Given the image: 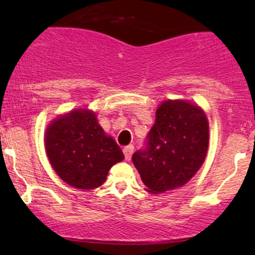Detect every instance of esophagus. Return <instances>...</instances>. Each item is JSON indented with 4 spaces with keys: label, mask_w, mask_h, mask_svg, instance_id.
Instances as JSON below:
<instances>
[{
    "label": "esophagus",
    "mask_w": 255,
    "mask_h": 255,
    "mask_svg": "<svg viewBox=\"0 0 255 255\" xmlns=\"http://www.w3.org/2000/svg\"><path fill=\"white\" fill-rule=\"evenodd\" d=\"M134 152V146L133 145H128V146H125L124 147V153H125V158L127 160H129L131 158V154H133Z\"/></svg>",
    "instance_id": "1"
}]
</instances>
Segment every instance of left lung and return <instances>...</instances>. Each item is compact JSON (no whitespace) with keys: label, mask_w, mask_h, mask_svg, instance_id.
I'll return each instance as SVG.
<instances>
[{"label":"left lung","mask_w":255,"mask_h":255,"mask_svg":"<svg viewBox=\"0 0 255 255\" xmlns=\"http://www.w3.org/2000/svg\"><path fill=\"white\" fill-rule=\"evenodd\" d=\"M209 147V122L204 111L184 101H165L145 146L131 160L147 191L164 193L183 186L203 165Z\"/></svg>","instance_id":"left-lung-1"}]
</instances>
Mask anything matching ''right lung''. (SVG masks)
Here are the masks:
<instances>
[{
	"label": "right lung",
	"mask_w": 255,
	"mask_h": 255,
	"mask_svg": "<svg viewBox=\"0 0 255 255\" xmlns=\"http://www.w3.org/2000/svg\"><path fill=\"white\" fill-rule=\"evenodd\" d=\"M45 147L58 176L79 189L103 184L111 166L125 158L89 110H74L55 120L46 129Z\"/></svg>",
	"instance_id": "1"
}]
</instances>
